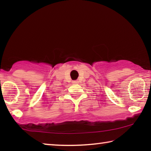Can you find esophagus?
I'll list each match as a JSON object with an SVG mask.
<instances>
[{
	"label": "esophagus",
	"mask_w": 151,
	"mask_h": 151,
	"mask_svg": "<svg viewBox=\"0 0 151 151\" xmlns=\"http://www.w3.org/2000/svg\"><path fill=\"white\" fill-rule=\"evenodd\" d=\"M73 84H78V81H73Z\"/></svg>",
	"instance_id": "34e87169"
}]
</instances>
